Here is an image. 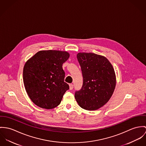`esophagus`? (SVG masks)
<instances>
[{"label": "esophagus", "instance_id": "esophagus-1", "mask_svg": "<svg viewBox=\"0 0 146 146\" xmlns=\"http://www.w3.org/2000/svg\"><path fill=\"white\" fill-rule=\"evenodd\" d=\"M73 87H74V86H73V84H72V83H71V84H69V89H70V90H73Z\"/></svg>", "mask_w": 146, "mask_h": 146}]
</instances>
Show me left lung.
I'll return each mask as SVG.
<instances>
[{"label":"left lung","mask_w":146,"mask_h":146,"mask_svg":"<svg viewBox=\"0 0 146 146\" xmlns=\"http://www.w3.org/2000/svg\"><path fill=\"white\" fill-rule=\"evenodd\" d=\"M81 66L83 84L75 92L80 106L87 110H96L106 104L116 86L113 67L104 56L94 53L80 52L77 55Z\"/></svg>","instance_id":"left-lung-1"}]
</instances>
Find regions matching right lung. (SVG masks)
Segmentation results:
<instances>
[{"instance_id":"add662e5","label":"right lung","mask_w":146,"mask_h":146,"mask_svg":"<svg viewBox=\"0 0 146 146\" xmlns=\"http://www.w3.org/2000/svg\"><path fill=\"white\" fill-rule=\"evenodd\" d=\"M69 57L66 51L44 50L37 52L25 64L23 71L26 91L37 106L51 109L61 102L69 89L64 82L62 65Z\"/></svg>"}]
</instances>
